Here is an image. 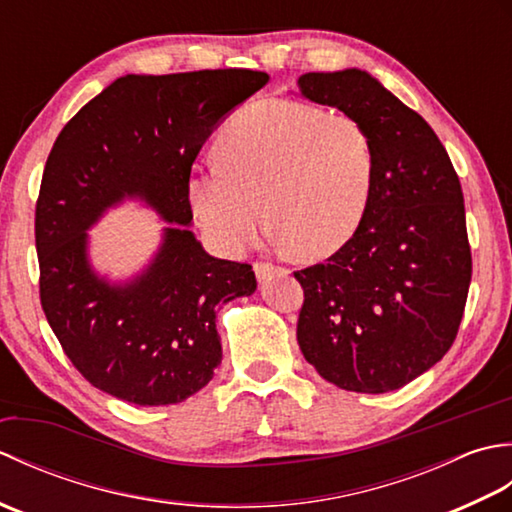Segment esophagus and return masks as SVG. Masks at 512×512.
I'll return each instance as SVG.
<instances>
[{
  "label": "esophagus",
  "instance_id": "34e87169",
  "mask_svg": "<svg viewBox=\"0 0 512 512\" xmlns=\"http://www.w3.org/2000/svg\"><path fill=\"white\" fill-rule=\"evenodd\" d=\"M253 268H255V275H257L259 281H268V279H273L275 275L281 273L279 266L268 264V262H257Z\"/></svg>",
  "mask_w": 512,
  "mask_h": 512
}]
</instances>
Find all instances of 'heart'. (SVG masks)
<instances>
[{
    "instance_id": "b5f03b06",
    "label": "heart",
    "mask_w": 512,
    "mask_h": 512,
    "mask_svg": "<svg viewBox=\"0 0 512 512\" xmlns=\"http://www.w3.org/2000/svg\"><path fill=\"white\" fill-rule=\"evenodd\" d=\"M217 149L220 160L189 171L187 202L206 237L228 255L259 237L264 206L281 242L306 257L345 246L369 209L376 145L352 114L266 99L222 129Z\"/></svg>"
}]
</instances>
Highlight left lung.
Here are the masks:
<instances>
[{"instance_id": "left-lung-1", "label": "left lung", "mask_w": 512, "mask_h": 512, "mask_svg": "<svg viewBox=\"0 0 512 512\" xmlns=\"http://www.w3.org/2000/svg\"><path fill=\"white\" fill-rule=\"evenodd\" d=\"M297 85L358 118L376 145L358 231L295 273L297 341L336 387L385 394L436 365L458 336L473 273L460 178L429 123L367 72H308Z\"/></svg>"}]
</instances>
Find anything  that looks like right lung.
I'll list each match as a JSON object with an SVG mask.
<instances>
[{"label": "right lung", "instance_id": "right-lung-1", "mask_svg": "<svg viewBox=\"0 0 512 512\" xmlns=\"http://www.w3.org/2000/svg\"><path fill=\"white\" fill-rule=\"evenodd\" d=\"M268 79L237 68L127 74L54 140L35 209L41 308L65 356L105 394L176 405L220 365L215 310L253 295L257 279L250 264L204 253L187 228V178L213 127ZM134 194L174 226L143 276L110 287L91 273L84 231Z\"/></svg>", "mask_w": 512, "mask_h": 512}]
</instances>
